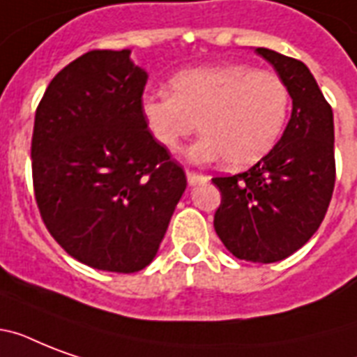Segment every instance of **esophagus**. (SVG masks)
Segmentation results:
<instances>
[{
  "mask_svg": "<svg viewBox=\"0 0 357 357\" xmlns=\"http://www.w3.org/2000/svg\"><path fill=\"white\" fill-rule=\"evenodd\" d=\"M207 176H204V174H196V172H187V181H189L190 187H196V185L200 183H206L207 181Z\"/></svg>",
  "mask_w": 357,
  "mask_h": 357,
  "instance_id": "1",
  "label": "esophagus"
}]
</instances>
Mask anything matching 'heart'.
Segmentation results:
<instances>
[{"label": "heart", "instance_id": "obj_1", "mask_svg": "<svg viewBox=\"0 0 357 357\" xmlns=\"http://www.w3.org/2000/svg\"><path fill=\"white\" fill-rule=\"evenodd\" d=\"M291 94L271 70L229 63L185 70L170 79V94L148 92L140 116L157 144L178 151L200 123V139L187 151L190 162L226 159L248 167L274 148L287 122Z\"/></svg>", "mask_w": 357, "mask_h": 357}]
</instances>
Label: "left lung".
<instances>
[{"label": "left lung", "instance_id": "8db88e82", "mask_svg": "<svg viewBox=\"0 0 357 357\" xmlns=\"http://www.w3.org/2000/svg\"><path fill=\"white\" fill-rule=\"evenodd\" d=\"M285 81L293 111L278 144L246 172L213 178L222 195L215 231L238 259L276 263L321 226L335 183L333 113L302 61L255 47Z\"/></svg>", "mask_w": 357, "mask_h": 357}]
</instances>
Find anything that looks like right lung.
Instances as JSON below:
<instances>
[{
  "mask_svg": "<svg viewBox=\"0 0 357 357\" xmlns=\"http://www.w3.org/2000/svg\"><path fill=\"white\" fill-rule=\"evenodd\" d=\"M146 81L131 50H94L53 77L36 109L31 159L42 220L98 271L150 265L187 187L140 116Z\"/></svg>",
  "mask_w": 357,
  "mask_h": 357,
  "instance_id": "add662e5",
  "label": "right lung"
}]
</instances>
